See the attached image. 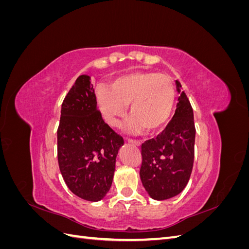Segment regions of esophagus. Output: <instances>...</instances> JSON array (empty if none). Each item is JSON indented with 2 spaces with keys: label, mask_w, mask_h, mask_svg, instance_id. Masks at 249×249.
<instances>
[{
  "label": "esophagus",
  "mask_w": 249,
  "mask_h": 249,
  "mask_svg": "<svg viewBox=\"0 0 249 249\" xmlns=\"http://www.w3.org/2000/svg\"><path fill=\"white\" fill-rule=\"evenodd\" d=\"M127 142H129V143H132V144L136 145V146H140V144H141V142H140V141H138V140H135V139H127Z\"/></svg>",
  "instance_id": "obj_1"
}]
</instances>
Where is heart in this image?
I'll use <instances>...</instances> for the list:
<instances>
[{
  "instance_id": "heart-1",
  "label": "heart",
  "mask_w": 249,
  "mask_h": 249,
  "mask_svg": "<svg viewBox=\"0 0 249 249\" xmlns=\"http://www.w3.org/2000/svg\"><path fill=\"white\" fill-rule=\"evenodd\" d=\"M96 101L105 120L117 126L129 106L127 127L139 133L157 132L167 124L175 107L176 89L166 74L134 71L113 80L110 87H99Z\"/></svg>"
}]
</instances>
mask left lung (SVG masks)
<instances>
[{
    "label": "left lung",
    "instance_id": "8db88e82",
    "mask_svg": "<svg viewBox=\"0 0 249 249\" xmlns=\"http://www.w3.org/2000/svg\"><path fill=\"white\" fill-rule=\"evenodd\" d=\"M180 95L176 113L164 131L141 145L140 178L149 196L164 200L184 190L190 178L194 160L195 125L191 104L185 92Z\"/></svg>",
    "mask_w": 249,
    "mask_h": 249
}]
</instances>
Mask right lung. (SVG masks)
Here are the masks:
<instances>
[{
  "label": "right lung",
  "instance_id": "obj_1",
  "mask_svg": "<svg viewBox=\"0 0 249 249\" xmlns=\"http://www.w3.org/2000/svg\"><path fill=\"white\" fill-rule=\"evenodd\" d=\"M122 145L124 138L105 124L96 108L90 77L82 74L64 97L57 130L58 164L69 189L88 201L104 198Z\"/></svg>",
  "mask_w": 249,
  "mask_h": 249
}]
</instances>
